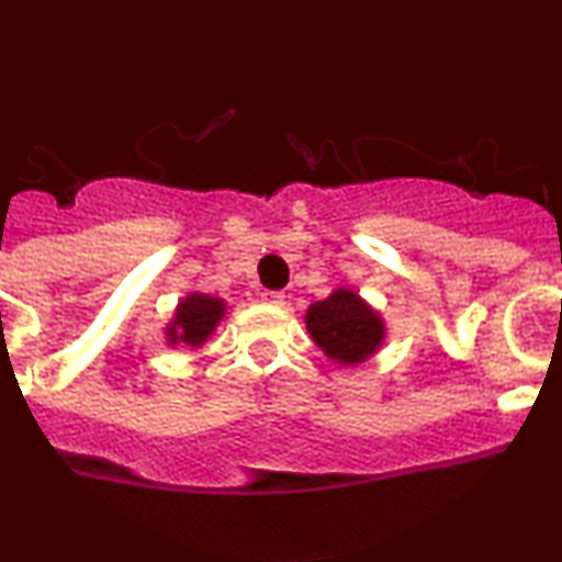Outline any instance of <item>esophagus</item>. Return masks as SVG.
<instances>
[{
    "mask_svg": "<svg viewBox=\"0 0 562 562\" xmlns=\"http://www.w3.org/2000/svg\"><path fill=\"white\" fill-rule=\"evenodd\" d=\"M261 299H263V303H274V306H282V303H285V293H280V290H267Z\"/></svg>",
    "mask_w": 562,
    "mask_h": 562,
    "instance_id": "obj_1",
    "label": "esophagus"
}]
</instances>
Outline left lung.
I'll return each instance as SVG.
<instances>
[{
	"mask_svg": "<svg viewBox=\"0 0 562 562\" xmlns=\"http://www.w3.org/2000/svg\"><path fill=\"white\" fill-rule=\"evenodd\" d=\"M306 327L314 344L344 364L364 362L383 340V322L351 290H335L330 299L312 303Z\"/></svg>",
	"mask_w": 562,
	"mask_h": 562,
	"instance_id": "obj_1",
	"label": "left lung"
}]
</instances>
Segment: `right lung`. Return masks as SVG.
<instances>
[{
	"mask_svg": "<svg viewBox=\"0 0 562 562\" xmlns=\"http://www.w3.org/2000/svg\"><path fill=\"white\" fill-rule=\"evenodd\" d=\"M224 303L218 299H211V295H187V299L179 303L177 317H173V325L169 327V340L171 344L198 346L214 333L216 322L222 319Z\"/></svg>",
	"mask_w": 562,
	"mask_h": 562,
	"instance_id": "add662e5",
	"label": "right lung"
}]
</instances>
